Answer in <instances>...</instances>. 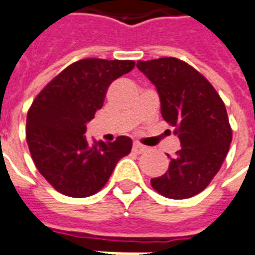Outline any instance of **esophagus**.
I'll use <instances>...</instances> for the list:
<instances>
[{"label": "esophagus", "mask_w": 255, "mask_h": 255, "mask_svg": "<svg viewBox=\"0 0 255 255\" xmlns=\"http://www.w3.org/2000/svg\"><path fill=\"white\" fill-rule=\"evenodd\" d=\"M132 151H133V152H136V154H143V152H146V151H147V147L142 146L140 143H133Z\"/></svg>", "instance_id": "esophagus-1"}]
</instances>
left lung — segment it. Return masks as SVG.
<instances>
[{"mask_svg":"<svg viewBox=\"0 0 255 255\" xmlns=\"http://www.w3.org/2000/svg\"><path fill=\"white\" fill-rule=\"evenodd\" d=\"M136 66L155 85L162 118L175 128L182 146L165 174L152 178L151 186L167 199L193 197L216 175L233 140L223 100L184 60L170 56L137 60Z\"/></svg>","mask_w":255,"mask_h":255,"instance_id":"1","label":"left lung"}]
</instances>
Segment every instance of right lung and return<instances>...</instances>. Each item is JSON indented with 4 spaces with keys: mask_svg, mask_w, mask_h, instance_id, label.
Wrapping results in <instances>:
<instances>
[{
    "mask_svg": "<svg viewBox=\"0 0 255 255\" xmlns=\"http://www.w3.org/2000/svg\"><path fill=\"white\" fill-rule=\"evenodd\" d=\"M133 67V60H77L33 100L25 129L29 152L40 174L62 195L80 199L97 193L131 152L128 136L93 144L84 133L103 108L109 85Z\"/></svg>",
    "mask_w": 255,
    "mask_h": 255,
    "instance_id": "right-lung-1",
    "label": "right lung"
}]
</instances>
